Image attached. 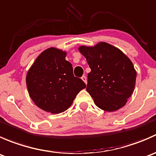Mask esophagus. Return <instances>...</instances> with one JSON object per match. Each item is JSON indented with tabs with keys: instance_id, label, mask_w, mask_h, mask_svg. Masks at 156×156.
<instances>
[{
	"instance_id": "1",
	"label": "esophagus",
	"mask_w": 156,
	"mask_h": 156,
	"mask_svg": "<svg viewBox=\"0 0 156 156\" xmlns=\"http://www.w3.org/2000/svg\"><path fill=\"white\" fill-rule=\"evenodd\" d=\"M81 79L83 80V81H84V83H85V84H87V78H86V76H82L81 77Z\"/></svg>"
}]
</instances>
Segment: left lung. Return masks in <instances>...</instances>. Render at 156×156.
Segmentation results:
<instances>
[{"instance_id":"8db88e82","label":"left lung","mask_w":156,"mask_h":156,"mask_svg":"<svg viewBox=\"0 0 156 156\" xmlns=\"http://www.w3.org/2000/svg\"><path fill=\"white\" fill-rule=\"evenodd\" d=\"M78 50L91 69L86 90L96 106L107 112L123 107L136 83V72L130 59L106 42L94 47L81 46Z\"/></svg>"}]
</instances>
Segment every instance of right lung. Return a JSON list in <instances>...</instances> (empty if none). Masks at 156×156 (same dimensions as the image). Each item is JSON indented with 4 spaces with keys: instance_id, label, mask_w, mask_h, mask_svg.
Returning <instances> with one entry per match:
<instances>
[{
    "instance_id": "add662e5",
    "label": "right lung",
    "mask_w": 156,
    "mask_h": 156,
    "mask_svg": "<svg viewBox=\"0 0 156 156\" xmlns=\"http://www.w3.org/2000/svg\"><path fill=\"white\" fill-rule=\"evenodd\" d=\"M66 53L54 48L42 52L26 75L30 97L35 105L52 114L66 111L86 84L74 76L73 68L66 60Z\"/></svg>"
}]
</instances>
